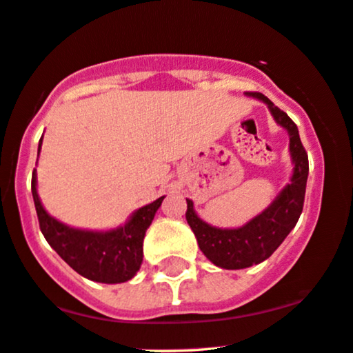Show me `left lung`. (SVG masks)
Segmentation results:
<instances>
[{
	"mask_svg": "<svg viewBox=\"0 0 353 353\" xmlns=\"http://www.w3.org/2000/svg\"><path fill=\"white\" fill-rule=\"evenodd\" d=\"M248 97L266 103L274 122L288 132L290 156L293 174L280 194L265 211L248 221L241 228H216L201 219L194 211V203L188 201L185 219L194 233L197 245L212 265L224 270H243L259 265L276 251L290 231L296 226L303 211L305 189L308 179V156L300 141L298 127L292 119L273 102L258 92H246Z\"/></svg>",
	"mask_w": 353,
	"mask_h": 353,
	"instance_id": "1",
	"label": "left lung"
}]
</instances>
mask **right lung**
<instances>
[{
    "label": "right lung",
    "mask_w": 353,
    "mask_h": 353,
    "mask_svg": "<svg viewBox=\"0 0 353 353\" xmlns=\"http://www.w3.org/2000/svg\"><path fill=\"white\" fill-rule=\"evenodd\" d=\"M41 142L43 137L38 144V156ZM32 194L40 230L48 245L83 278L108 285L132 280L141 268L145 231L165 197L139 208L122 226L108 231H90L67 226L46 212L37 191V169L32 176Z\"/></svg>",
    "instance_id": "1"
}]
</instances>
